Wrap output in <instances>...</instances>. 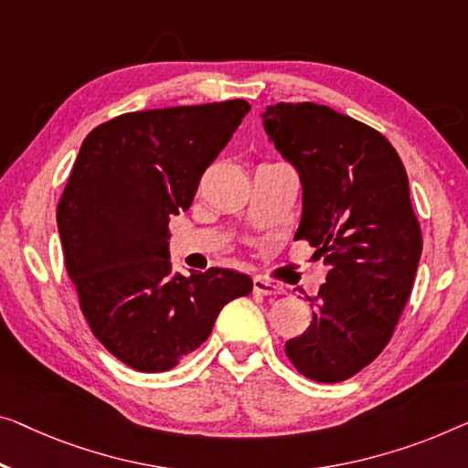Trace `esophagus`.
<instances>
[{"instance_id": "1", "label": "esophagus", "mask_w": 468, "mask_h": 468, "mask_svg": "<svg viewBox=\"0 0 468 468\" xmlns=\"http://www.w3.org/2000/svg\"><path fill=\"white\" fill-rule=\"evenodd\" d=\"M252 288H254L256 294H262V296H277V294H282V288H279V285L271 283V282H267V279H261V277L254 279Z\"/></svg>"}]
</instances>
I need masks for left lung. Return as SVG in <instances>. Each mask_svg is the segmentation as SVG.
<instances>
[{
  "label": "left lung",
  "mask_w": 468,
  "mask_h": 468,
  "mask_svg": "<svg viewBox=\"0 0 468 468\" xmlns=\"http://www.w3.org/2000/svg\"><path fill=\"white\" fill-rule=\"evenodd\" d=\"M262 117L301 174L294 239L330 264L313 322L285 355L306 378L343 382L388 345L412 292L422 233L406 167L378 130L325 104L277 102Z\"/></svg>",
  "instance_id": "8db88e82"
}]
</instances>
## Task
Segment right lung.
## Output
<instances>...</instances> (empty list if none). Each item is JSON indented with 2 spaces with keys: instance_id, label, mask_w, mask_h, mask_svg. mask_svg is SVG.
Returning a JSON list of instances; mask_svg holds the SVG:
<instances>
[{
  "instance_id": "right-lung-1",
  "label": "right lung",
  "mask_w": 468,
  "mask_h": 468,
  "mask_svg": "<svg viewBox=\"0 0 468 468\" xmlns=\"http://www.w3.org/2000/svg\"><path fill=\"white\" fill-rule=\"evenodd\" d=\"M248 111L241 99L134 111L81 143L56 212L65 267L90 330L132 369H172L252 292L237 271L180 275L167 258L170 218L189 210Z\"/></svg>"
}]
</instances>
